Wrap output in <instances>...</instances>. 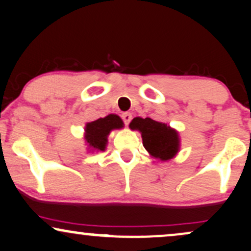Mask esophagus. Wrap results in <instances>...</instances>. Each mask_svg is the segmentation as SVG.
<instances>
[{"label":"esophagus","mask_w":251,"mask_h":251,"mask_svg":"<svg viewBox=\"0 0 251 251\" xmlns=\"http://www.w3.org/2000/svg\"><path fill=\"white\" fill-rule=\"evenodd\" d=\"M122 118H123L124 124H125V125H128V124L131 123V120H132V113H129V112L123 113Z\"/></svg>","instance_id":"1"}]
</instances>
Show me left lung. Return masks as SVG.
Wrapping results in <instances>:
<instances>
[{"mask_svg": "<svg viewBox=\"0 0 251 251\" xmlns=\"http://www.w3.org/2000/svg\"><path fill=\"white\" fill-rule=\"evenodd\" d=\"M132 129L141 132L143 147L150 155L160 160L171 159L179 150V136L164 123L136 117L129 124Z\"/></svg>", "mask_w": 251, "mask_h": 251, "instance_id": "1", "label": "left lung"}]
</instances>
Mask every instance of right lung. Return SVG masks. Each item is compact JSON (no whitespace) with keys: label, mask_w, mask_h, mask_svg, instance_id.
Listing matches in <instances>:
<instances>
[{"label":"right lung","mask_w":251,"mask_h":251,"mask_svg":"<svg viewBox=\"0 0 251 251\" xmlns=\"http://www.w3.org/2000/svg\"><path fill=\"white\" fill-rule=\"evenodd\" d=\"M123 120L116 115H109L104 118H99L86 125V141L89 147L96 150H104L108 141V135L112 129L122 128Z\"/></svg>","instance_id":"1"}]
</instances>
